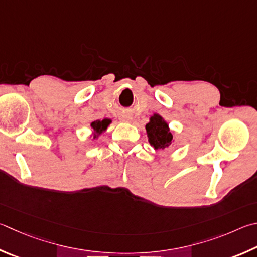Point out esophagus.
Here are the masks:
<instances>
[{"label":"esophagus","instance_id":"1","mask_svg":"<svg viewBox=\"0 0 257 257\" xmlns=\"http://www.w3.org/2000/svg\"><path fill=\"white\" fill-rule=\"evenodd\" d=\"M121 120H122V122H132V118H130V116H127V115H124V116H122V118H121Z\"/></svg>","mask_w":257,"mask_h":257}]
</instances>
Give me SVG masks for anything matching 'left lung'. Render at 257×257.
I'll return each mask as SVG.
<instances>
[{
	"instance_id": "left-lung-1",
	"label": "left lung",
	"mask_w": 257,
	"mask_h": 257,
	"mask_svg": "<svg viewBox=\"0 0 257 257\" xmlns=\"http://www.w3.org/2000/svg\"><path fill=\"white\" fill-rule=\"evenodd\" d=\"M148 143L155 151H165L173 144V134L161 114L154 113L146 124Z\"/></svg>"
}]
</instances>
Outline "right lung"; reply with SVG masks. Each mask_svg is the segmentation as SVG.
Here are the masks:
<instances>
[{
    "label": "right lung",
    "instance_id": "1",
    "mask_svg": "<svg viewBox=\"0 0 257 257\" xmlns=\"http://www.w3.org/2000/svg\"><path fill=\"white\" fill-rule=\"evenodd\" d=\"M111 122H112V120L108 119V118H105L103 120L92 121V122L90 123V127L92 130L91 136L93 137V139H97L102 134L105 133Z\"/></svg>",
    "mask_w": 257,
    "mask_h": 257
}]
</instances>
